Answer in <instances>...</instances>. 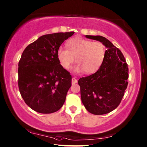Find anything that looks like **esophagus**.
Wrapping results in <instances>:
<instances>
[{
  "label": "esophagus",
  "mask_w": 147,
  "mask_h": 147,
  "mask_svg": "<svg viewBox=\"0 0 147 147\" xmlns=\"http://www.w3.org/2000/svg\"><path fill=\"white\" fill-rule=\"evenodd\" d=\"M77 82H78V81H77V80L75 78H74V77L72 78V80H71L72 84H76Z\"/></svg>",
  "instance_id": "esophagus-1"
}]
</instances>
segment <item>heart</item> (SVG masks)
Here are the masks:
<instances>
[{
  "label": "heart",
  "instance_id": "1",
  "mask_svg": "<svg viewBox=\"0 0 147 147\" xmlns=\"http://www.w3.org/2000/svg\"><path fill=\"white\" fill-rule=\"evenodd\" d=\"M67 49L60 47L57 58L63 69H67L76 58L74 71H84L86 74L96 72L102 65L105 56V47L100 42H94L80 37L73 38L66 44Z\"/></svg>",
  "mask_w": 147,
  "mask_h": 147
}]
</instances>
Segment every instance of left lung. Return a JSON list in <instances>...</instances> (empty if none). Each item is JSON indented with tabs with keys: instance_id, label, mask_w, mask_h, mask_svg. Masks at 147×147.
Instances as JSON below:
<instances>
[{
	"instance_id": "8db88e82",
	"label": "left lung",
	"mask_w": 147,
	"mask_h": 147,
	"mask_svg": "<svg viewBox=\"0 0 147 147\" xmlns=\"http://www.w3.org/2000/svg\"><path fill=\"white\" fill-rule=\"evenodd\" d=\"M107 47L102 65L95 73L78 80L82 101L90 113L102 115L111 113L121 103L126 90L129 68L123 53L106 38L86 35Z\"/></svg>"
}]
</instances>
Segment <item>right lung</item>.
<instances>
[{
  "label": "right lung",
  "mask_w": 147,
  "mask_h": 147,
  "mask_svg": "<svg viewBox=\"0 0 147 147\" xmlns=\"http://www.w3.org/2000/svg\"><path fill=\"white\" fill-rule=\"evenodd\" d=\"M74 33L45 34L23 51L18 62V88L25 103L34 111L53 113L64 103L72 77L60 64L57 51Z\"/></svg>",
  "instance_id": "obj_1"
}]
</instances>
